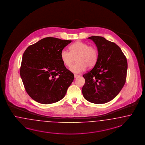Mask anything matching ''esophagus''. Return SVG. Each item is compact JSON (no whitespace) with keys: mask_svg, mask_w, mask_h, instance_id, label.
Listing matches in <instances>:
<instances>
[{"mask_svg":"<svg viewBox=\"0 0 145 145\" xmlns=\"http://www.w3.org/2000/svg\"><path fill=\"white\" fill-rule=\"evenodd\" d=\"M74 78H78V77L80 76V75H77V74H74Z\"/></svg>","mask_w":145,"mask_h":145,"instance_id":"34e87169","label":"esophagus"}]
</instances>
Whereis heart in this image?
I'll return each mask as SVG.
<instances>
[{"label": "heart", "mask_w": 145, "mask_h": 145, "mask_svg": "<svg viewBox=\"0 0 145 145\" xmlns=\"http://www.w3.org/2000/svg\"><path fill=\"white\" fill-rule=\"evenodd\" d=\"M69 51L64 48L60 52V59L65 66L69 67L76 59V63L73 65L70 70L74 73H80L86 70L88 66L92 68L98 59V51L95 47L82 42L76 41L70 47Z\"/></svg>", "instance_id": "b5f03b06"}]
</instances>
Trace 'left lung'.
Returning <instances> with one entry per match:
<instances>
[{"label":"left lung","instance_id":"8db88e82","mask_svg":"<svg viewBox=\"0 0 145 145\" xmlns=\"http://www.w3.org/2000/svg\"><path fill=\"white\" fill-rule=\"evenodd\" d=\"M98 51V59L93 69L83 75L82 88L84 98L97 104L113 100L123 87L127 71V59L121 48L103 37L92 36Z\"/></svg>","mask_w":145,"mask_h":145}]
</instances>
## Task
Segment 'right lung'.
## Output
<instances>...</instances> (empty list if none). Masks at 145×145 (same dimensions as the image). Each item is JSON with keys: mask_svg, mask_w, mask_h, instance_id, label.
I'll return each mask as SVG.
<instances>
[{"mask_svg": "<svg viewBox=\"0 0 145 145\" xmlns=\"http://www.w3.org/2000/svg\"><path fill=\"white\" fill-rule=\"evenodd\" d=\"M72 40L47 37L28 47L22 58L20 74L29 97L42 104L64 98L74 80L60 59V52Z\"/></svg>", "mask_w": 145, "mask_h": 145, "instance_id": "add662e5", "label": "right lung"}]
</instances>
